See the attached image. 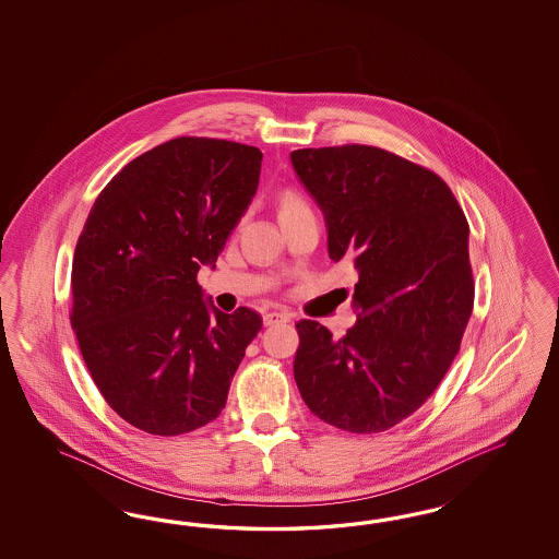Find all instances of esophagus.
Instances as JSON below:
<instances>
[{"mask_svg": "<svg viewBox=\"0 0 559 559\" xmlns=\"http://www.w3.org/2000/svg\"><path fill=\"white\" fill-rule=\"evenodd\" d=\"M285 322H290V313H287V311H269V313H264V325Z\"/></svg>", "mask_w": 559, "mask_h": 559, "instance_id": "1", "label": "esophagus"}]
</instances>
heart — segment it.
Listing matches in <instances>:
<instances>
[{
  "label": "heart",
  "instance_id": "obj_1",
  "mask_svg": "<svg viewBox=\"0 0 559 559\" xmlns=\"http://www.w3.org/2000/svg\"><path fill=\"white\" fill-rule=\"evenodd\" d=\"M304 211H309V204H307V201H305L299 192L287 190V192L281 197V204H278L281 217L295 215V213H304Z\"/></svg>",
  "mask_w": 559,
  "mask_h": 559
}]
</instances>
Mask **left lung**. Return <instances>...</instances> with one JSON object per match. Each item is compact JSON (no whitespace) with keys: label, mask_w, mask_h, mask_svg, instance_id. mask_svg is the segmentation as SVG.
<instances>
[{"label":"left lung","mask_w":559,"mask_h":559,"mask_svg":"<svg viewBox=\"0 0 559 559\" xmlns=\"http://www.w3.org/2000/svg\"><path fill=\"white\" fill-rule=\"evenodd\" d=\"M328 223V252L358 272L356 323L342 336L297 322L295 381L340 430L385 432L439 388L474 309L469 225L432 169L371 147L290 153Z\"/></svg>","instance_id":"8db88e82"}]
</instances>
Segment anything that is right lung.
Returning a JSON list of instances; mask_svg holds the SVG:
<instances>
[{
	"mask_svg": "<svg viewBox=\"0 0 559 559\" xmlns=\"http://www.w3.org/2000/svg\"><path fill=\"white\" fill-rule=\"evenodd\" d=\"M262 152L176 136L104 187L78 239L71 328L96 388L124 423L178 437L215 420L260 313L203 301L215 264L252 201Z\"/></svg>",
	"mask_w": 559,
	"mask_h": 559,
	"instance_id": "right-lung-1",
	"label": "right lung"
}]
</instances>
